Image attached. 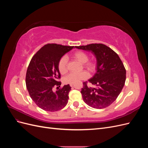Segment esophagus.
Segmentation results:
<instances>
[{"instance_id": "34e87169", "label": "esophagus", "mask_w": 148, "mask_h": 148, "mask_svg": "<svg viewBox=\"0 0 148 148\" xmlns=\"http://www.w3.org/2000/svg\"><path fill=\"white\" fill-rule=\"evenodd\" d=\"M73 84H72V83H71V84H70V86L71 87H72V86H73Z\"/></svg>"}]
</instances>
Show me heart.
Here are the masks:
<instances>
[{
    "label": "heart",
    "instance_id": "1",
    "mask_svg": "<svg viewBox=\"0 0 148 148\" xmlns=\"http://www.w3.org/2000/svg\"><path fill=\"white\" fill-rule=\"evenodd\" d=\"M72 57L76 60L83 64V66L89 72L92 73L95 71L96 66V62L95 60H88V54L84 51H78L75 52ZM58 68L61 74L64 75L68 71V57L64 56L60 58L58 63ZM88 78V74L86 71H82L80 73H71L68 75L64 78V82L65 84H71L78 82L80 80L86 79Z\"/></svg>",
    "mask_w": 148,
    "mask_h": 148
}]
</instances>
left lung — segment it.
<instances>
[{
	"mask_svg": "<svg viewBox=\"0 0 148 148\" xmlns=\"http://www.w3.org/2000/svg\"><path fill=\"white\" fill-rule=\"evenodd\" d=\"M76 48L91 51L96 57L97 72L89 83H83L81 93L84 102L95 109H104L117 99L126 79V70L119 56L112 49L103 44H90Z\"/></svg>",
	"mask_w": 148,
	"mask_h": 148,
	"instance_id": "obj_1",
	"label": "left lung"
}]
</instances>
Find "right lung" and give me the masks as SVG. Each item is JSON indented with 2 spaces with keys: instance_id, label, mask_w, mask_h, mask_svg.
Segmentation results:
<instances>
[{
  "instance_id": "add662e5",
  "label": "right lung",
  "mask_w": 148,
  "mask_h": 148,
  "mask_svg": "<svg viewBox=\"0 0 148 148\" xmlns=\"http://www.w3.org/2000/svg\"><path fill=\"white\" fill-rule=\"evenodd\" d=\"M73 46L47 44L31 59L26 74V85L32 100L40 108L49 112L63 109L69 101L70 84L59 88L61 76L58 63L65 53ZM57 86L58 91H53Z\"/></svg>"
}]
</instances>
